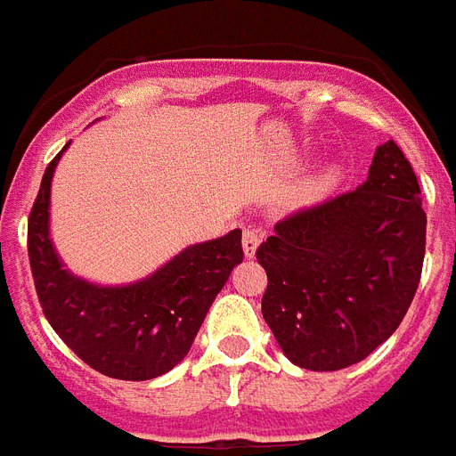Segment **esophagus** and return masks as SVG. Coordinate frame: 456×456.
Wrapping results in <instances>:
<instances>
[{"label": "esophagus", "instance_id": "1", "mask_svg": "<svg viewBox=\"0 0 456 456\" xmlns=\"http://www.w3.org/2000/svg\"><path fill=\"white\" fill-rule=\"evenodd\" d=\"M263 240V232L258 231V228H254V225H247L242 232V249H244V256L247 258H254L256 256V249H258V244H261Z\"/></svg>", "mask_w": 456, "mask_h": 456}]
</instances>
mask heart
Instances as JSON below:
<instances>
[{
	"mask_svg": "<svg viewBox=\"0 0 456 456\" xmlns=\"http://www.w3.org/2000/svg\"><path fill=\"white\" fill-rule=\"evenodd\" d=\"M342 182V165L336 160H326L319 167L310 169L293 191V205L312 207L329 198Z\"/></svg>",
	"mask_w": 456,
	"mask_h": 456,
	"instance_id": "heart-1",
	"label": "heart"
}]
</instances>
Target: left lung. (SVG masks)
<instances>
[{
  "mask_svg": "<svg viewBox=\"0 0 456 456\" xmlns=\"http://www.w3.org/2000/svg\"><path fill=\"white\" fill-rule=\"evenodd\" d=\"M424 244L419 183L389 139L356 191L280 221L256 251L268 274L263 319L284 356L319 372L366 359L403 322Z\"/></svg>",
  "mask_w": 456,
  "mask_h": 456,
  "instance_id": "left-lung-1",
  "label": "left lung"
}]
</instances>
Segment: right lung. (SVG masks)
Instances as JSON below:
<instances>
[{
    "mask_svg": "<svg viewBox=\"0 0 456 456\" xmlns=\"http://www.w3.org/2000/svg\"><path fill=\"white\" fill-rule=\"evenodd\" d=\"M69 144L44 172L28 224L29 265L44 314L67 347L102 375L133 382L160 378L186 359L214 298L242 263V231L188 244L127 284L78 277L51 237L53 175Z\"/></svg>",
    "mask_w": 456,
    "mask_h": 456,
    "instance_id": "1",
    "label": "right lung"
}]
</instances>
